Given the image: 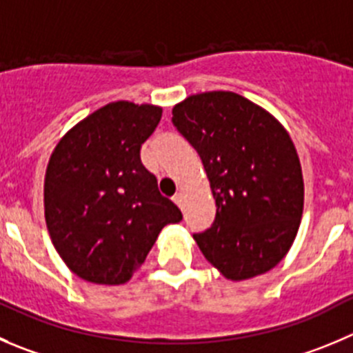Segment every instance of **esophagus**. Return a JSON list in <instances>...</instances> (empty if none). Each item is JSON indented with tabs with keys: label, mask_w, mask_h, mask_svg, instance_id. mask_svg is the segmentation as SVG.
<instances>
[{
	"label": "esophagus",
	"mask_w": 353,
	"mask_h": 353,
	"mask_svg": "<svg viewBox=\"0 0 353 353\" xmlns=\"http://www.w3.org/2000/svg\"><path fill=\"white\" fill-rule=\"evenodd\" d=\"M183 197H185V196H183V192H179V194H176V196L173 197V201H174V203H176V204H179L180 208H182V206H183Z\"/></svg>",
	"instance_id": "34e87169"
}]
</instances>
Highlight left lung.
Instances as JSON below:
<instances>
[{
    "label": "left lung",
    "instance_id": "left-lung-1",
    "mask_svg": "<svg viewBox=\"0 0 353 353\" xmlns=\"http://www.w3.org/2000/svg\"><path fill=\"white\" fill-rule=\"evenodd\" d=\"M171 121L201 156L216 203L213 225L194 234L204 258L230 281L274 268L303 214V174L290 133L234 92L187 97Z\"/></svg>",
    "mask_w": 353,
    "mask_h": 353
}]
</instances>
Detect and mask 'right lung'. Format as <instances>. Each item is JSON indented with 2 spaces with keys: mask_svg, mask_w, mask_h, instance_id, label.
<instances>
[{
  "mask_svg": "<svg viewBox=\"0 0 353 353\" xmlns=\"http://www.w3.org/2000/svg\"><path fill=\"white\" fill-rule=\"evenodd\" d=\"M161 116L152 103L110 102L70 128L50 156L48 234L63 263L88 283H128L164 225L182 220L140 159Z\"/></svg>",
  "mask_w": 353,
  "mask_h": 353,
  "instance_id": "add662e5",
  "label": "right lung"
}]
</instances>
